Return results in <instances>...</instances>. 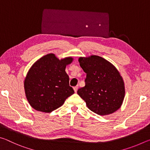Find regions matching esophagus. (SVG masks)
I'll return each mask as SVG.
<instances>
[{
	"mask_svg": "<svg viewBox=\"0 0 150 150\" xmlns=\"http://www.w3.org/2000/svg\"><path fill=\"white\" fill-rule=\"evenodd\" d=\"M73 89H74V91L75 93H77V91L78 90V87H73Z\"/></svg>",
	"mask_w": 150,
	"mask_h": 150,
	"instance_id": "esophagus-1",
	"label": "esophagus"
}]
</instances>
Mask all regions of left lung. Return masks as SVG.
<instances>
[{"instance_id": "left-lung-1", "label": "left lung", "mask_w": 150, "mask_h": 150, "mask_svg": "<svg viewBox=\"0 0 150 150\" xmlns=\"http://www.w3.org/2000/svg\"><path fill=\"white\" fill-rule=\"evenodd\" d=\"M80 66L87 73L85 86L77 94L87 107L98 115L115 112L122 105L125 96L123 79L110 62L98 55L79 58Z\"/></svg>"}]
</instances>
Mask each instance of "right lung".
Wrapping results in <instances>:
<instances>
[{"instance_id":"right-lung-1","label":"right lung","mask_w":150,"mask_h":150,"mask_svg":"<svg viewBox=\"0 0 150 150\" xmlns=\"http://www.w3.org/2000/svg\"><path fill=\"white\" fill-rule=\"evenodd\" d=\"M73 60L72 57L59 59L55 54H49L32 65L24 79V87L26 97L33 108L51 112L74 93L65 72L66 66Z\"/></svg>"}]
</instances>
